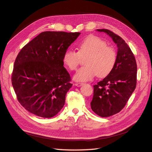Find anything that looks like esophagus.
<instances>
[{
	"label": "esophagus",
	"mask_w": 152,
	"mask_h": 152,
	"mask_svg": "<svg viewBox=\"0 0 152 152\" xmlns=\"http://www.w3.org/2000/svg\"><path fill=\"white\" fill-rule=\"evenodd\" d=\"M75 85L77 87H81V85H83V83H76Z\"/></svg>",
	"instance_id": "obj_1"
}]
</instances>
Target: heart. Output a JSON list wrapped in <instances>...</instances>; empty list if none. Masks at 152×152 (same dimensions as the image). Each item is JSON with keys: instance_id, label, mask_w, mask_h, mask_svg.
<instances>
[{"instance_id": "heart-1", "label": "heart", "mask_w": 152, "mask_h": 152, "mask_svg": "<svg viewBox=\"0 0 152 152\" xmlns=\"http://www.w3.org/2000/svg\"><path fill=\"white\" fill-rule=\"evenodd\" d=\"M77 51L72 49L65 50L63 62L71 71H75L81 58L87 56L86 66L81 67L74 76L77 81H87L98 75L103 77L108 76L113 70L117 61V53L106 42L96 36H89L76 44Z\"/></svg>"}]
</instances>
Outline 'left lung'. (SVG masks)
I'll return each instance as SVG.
<instances>
[{
    "label": "left lung",
    "mask_w": 152,
    "mask_h": 152,
    "mask_svg": "<svg viewBox=\"0 0 152 152\" xmlns=\"http://www.w3.org/2000/svg\"><path fill=\"white\" fill-rule=\"evenodd\" d=\"M106 33L117 44V61L112 72L94 85L91 103L92 110L102 118L118 113L125 107L137 83V64L130 47L123 39L111 31L97 29Z\"/></svg>",
    "instance_id": "obj_1"
}]
</instances>
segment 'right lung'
I'll return each mask as SVG.
<instances>
[{"mask_svg": "<svg viewBox=\"0 0 152 152\" xmlns=\"http://www.w3.org/2000/svg\"><path fill=\"white\" fill-rule=\"evenodd\" d=\"M80 34L42 32L18 54L11 82L18 102L31 114L50 118L64 107L72 84L64 67L63 55Z\"/></svg>", "mask_w": 152, "mask_h": 152, "instance_id": "right-lung-1", "label": "right lung"}]
</instances>
